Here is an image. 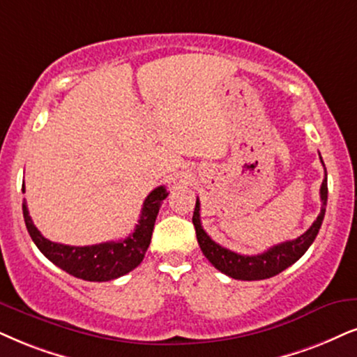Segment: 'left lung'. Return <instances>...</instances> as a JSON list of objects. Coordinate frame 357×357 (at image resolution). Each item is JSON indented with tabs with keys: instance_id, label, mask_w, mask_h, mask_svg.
<instances>
[{
	"instance_id": "left-lung-1",
	"label": "left lung",
	"mask_w": 357,
	"mask_h": 357,
	"mask_svg": "<svg viewBox=\"0 0 357 357\" xmlns=\"http://www.w3.org/2000/svg\"><path fill=\"white\" fill-rule=\"evenodd\" d=\"M321 158V156H319ZM323 163V160H321ZM324 166V165H323ZM319 196H321V212L311 224V227L300 237L293 238V241H287L273 245L272 249L265 250L264 254L257 255H241L237 252H232L225 247L215 243L212 238L207 236L204 229L201 225V207L199 199L196 201V207H194L192 214V224L196 229V237L199 242V247L206 259L214 265L219 272L229 275L231 278L236 280H265L270 277H275L280 272L290 267L310 249V245L317 238L319 227H321L324 212H326V201H328V178L326 169H324V179L321 183V189H319Z\"/></svg>"
}]
</instances>
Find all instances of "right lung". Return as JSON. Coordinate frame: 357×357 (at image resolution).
<instances>
[{
	"instance_id": "1",
	"label": "right lung",
	"mask_w": 357,
	"mask_h": 357,
	"mask_svg": "<svg viewBox=\"0 0 357 357\" xmlns=\"http://www.w3.org/2000/svg\"><path fill=\"white\" fill-rule=\"evenodd\" d=\"M24 192V184H22ZM168 192L165 186H158L148 194L143 202L142 215L135 227L133 234L123 241L103 242L96 245H64L47 241L36 227L31 219L26 201L22 202V215H24L26 227L36 247L52 261L59 268L74 277L87 280V282H108L132 272L142 264L148 247L151 242L153 227L158 212H160L161 202L166 199Z\"/></svg>"
}]
</instances>
